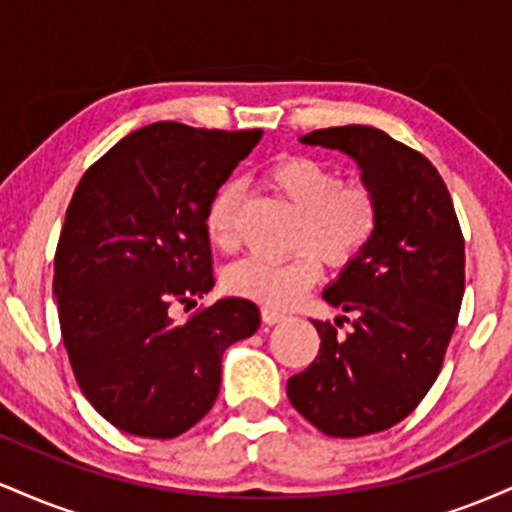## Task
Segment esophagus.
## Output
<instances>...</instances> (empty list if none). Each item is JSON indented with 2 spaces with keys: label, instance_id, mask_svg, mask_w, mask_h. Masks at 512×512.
Here are the masks:
<instances>
[{
  "label": "esophagus",
  "instance_id": "1",
  "mask_svg": "<svg viewBox=\"0 0 512 512\" xmlns=\"http://www.w3.org/2000/svg\"><path fill=\"white\" fill-rule=\"evenodd\" d=\"M262 317H264V322H267V325H276V322L284 320L286 313H281V310H276V308H267V305H264Z\"/></svg>",
  "mask_w": 512,
  "mask_h": 512
}]
</instances>
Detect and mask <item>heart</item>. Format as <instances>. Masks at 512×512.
Segmentation results:
<instances>
[{
  "label": "heart",
  "mask_w": 512,
  "mask_h": 512,
  "mask_svg": "<svg viewBox=\"0 0 512 512\" xmlns=\"http://www.w3.org/2000/svg\"><path fill=\"white\" fill-rule=\"evenodd\" d=\"M269 178L303 211L293 240L301 250L286 260L245 257L226 269L223 284L267 308H289L320 279L325 260L344 267L368 248L378 231L380 202L368 182L339 180L332 166L310 156L281 158ZM238 204L240 185L228 180L207 207V236L221 252H233L240 243Z\"/></svg>",
  "instance_id": "heart-1"
}]
</instances>
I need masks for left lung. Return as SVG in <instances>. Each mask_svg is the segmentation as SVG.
<instances>
[{"label": "left lung", "instance_id": "left-lung-1", "mask_svg": "<svg viewBox=\"0 0 512 512\" xmlns=\"http://www.w3.org/2000/svg\"><path fill=\"white\" fill-rule=\"evenodd\" d=\"M301 142L349 154L380 202L368 248L322 293L356 315L354 330L313 320L320 354L286 385L317 431L361 438L407 419L436 383L464 296L462 228L436 166L383 129H315Z\"/></svg>", "mask_w": 512, "mask_h": 512}]
</instances>
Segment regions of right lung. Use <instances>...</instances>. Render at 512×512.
Returning a JSON list of instances; mask_svg holds the SVG:
<instances>
[{"label": "right lung", "instance_id": "obj_1", "mask_svg": "<svg viewBox=\"0 0 512 512\" xmlns=\"http://www.w3.org/2000/svg\"><path fill=\"white\" fill-rule=\"evenodd\" d=\"M262 129L154 122L86 170L55 252L64 349L93 409L120 431L175 438L214 407L221 356L260 327L248 298H221L185 322L173 303L214 286L207 207Z\"/></svg>", "mask_w": 512, "mask_h": 512}]
</instances>
